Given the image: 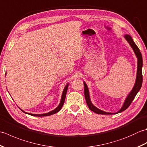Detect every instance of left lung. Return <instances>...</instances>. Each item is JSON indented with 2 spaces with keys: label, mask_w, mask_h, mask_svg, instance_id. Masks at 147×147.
<instances>
[{
  "label": "left lung",
  "mask_w": 147,
  "mask_h": 147,
  "mask_svg": "<svg viewBox=\"0 0 147 147\" xmlns=\"http://www.w3.org/2000/svg\"><path fill=\"white\" fill-rule=\"evenodd\" d=\"M124 38L127 40V42L129 43L130 46L133 49L134 52L136 56L137 59H138V64H137V73H136V82L135 84L134 85L133 88L131 91L127 96L126 98L125 101H124V104L123 105V107H121L119 111H117V112H115V113H111V112H107L105 111H103L100 109H98L96 107L95 105L92 103L91 100H90V94H89V90L87 86V85L85 82H83L84 83V93H85V100L86 102V104L88 105V108L91 110L92 111L95 112L96 114H115L117 113H120V112L125 111L126 109L129 107L130 104H131V102L135 98V96L136 95L137 93L140 91V88H141L142 85V82H143V76H142V65H143V59H142V55L141 52L140 51V49H138V47L135 44V43L134 42L133 40L132 39L131 36L129 35H124Z\"/></svg>",
  "instance_id": "left-lung-1"
}]
</instances>
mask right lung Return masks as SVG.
I'll use <instances>...</instances> for the list:
<instances>
[{
  "mask_svg": "<svg viewBox=\"0 0 147 147\" xmlns=\"http://www.w3.org/2000/svg\"><path fill=\"white\" fill-rule=\"evenodd\" d=\"M69 84H67L66 86H65L64 87V89L63 90V92H62V96H61V102H60V104H59V105L57 106V107H56L54 110H53L51 112H47V113H45V114H31V113H28V112H26L23 111L22 109H21V110L23 111V112H24V113L26 114H28L29 115H33V116H38V117H42V116H48V115H52V114H54L55 113H57V112H58L59 111L61 110V109H62V107L63 106V104L64 103V100H65V95H66V93H67V88H68V85Z\"/></svg>",
  "mask_w": 147,
  "mask_h": 147,
  "instance_id": "obj_1",
  "label": "right lung"
}]
</instances>
